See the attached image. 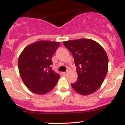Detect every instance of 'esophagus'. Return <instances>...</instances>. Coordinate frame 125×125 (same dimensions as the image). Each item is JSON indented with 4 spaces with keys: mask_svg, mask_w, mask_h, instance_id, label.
Returning <instances> with one entry per match:
<instances>
[{
    "mask_svg": "<svg viewBox=\"0 0 125 125\" xmlns=\"http://www.w3.org/2000/svg\"><path fill=\"white\" fill-rule=\"evenodd\" d=\"M67 72H63L62 73V74L63 76H66L67 74Z\"/></svg>",
    "mask_w": 125,
    "mask_h": 125,
    "instance_id": "esophagus-1",
    "label": "esophagus"
}]
</instances>
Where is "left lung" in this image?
Masks as SVG:
<instances>
[{
  "label": "left lung",
  "mask_w": 125,
  "mask_h": 125,
  "mask_svg": "<svg viewBox=\"0 0 125 125\" xmlns=\"http://www.w3.org/2000/svg\"><path fill=\"white\" fill-rule=\"evenodd\" d=\"M63 44L73 56L78 75L72 87L82 95L93 94L102 85L108 70L105 51L98 43L89 39L65 41Z\"/></svg>",
  "instance_id": "obj_1"
}]
</instances>
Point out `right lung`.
<instances>
[{
  "label": "right lung",
  "mask_w": 125,
  "mask_h": 125,
  "mask_svg": "<svg viewBox=\"0 0 125 125\" xmlns=\"http://www.w3.org/2000/svg\"><path fill=\"white\" fill-rule=\"evenodd\" d=\"M59 46L58 42L38 41L26 47L20 54V75L31 92L44 94L56 86L60 75L52 69V58Z\"/></svg>",
  "instance_id": "obj_1"
}]
</instances>
